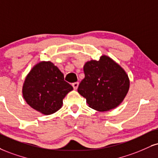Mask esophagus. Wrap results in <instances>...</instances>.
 <instances>
[{"mask_svg": "<svg viewBox=\"0 0 158 158\" xmlns=\"http://www.w3.org/2000/svg\"><path fill=\"white\" fill-rule=\"evenodd\" d=\"M72 86H73L74 90H77L78 88V86H79V82H74L72 84Z\"/></svg>", "mask_w": 158, "mask_h": 158, "instance_id": "esophagus-1", "label": "esophagus"}]
</instances>
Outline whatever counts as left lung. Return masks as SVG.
<instances>
[{"instance_id":"obj_1","label":"left lung","mask_w":158,"mask_h":158,"mask_svg":"<svg viewBox=\"0 0 158 158\" xmlns=\"http://www.w3.org/2000/svg\"><path fill=\"white\" fill-rule=\"evenodd\" d=\"M85 78L78 93L86 98L88 106L100 112L114 109L128 93L130 79L122 68L109 56L103 55L99 60L85 64Z\"/></svg>"}]
</instances>
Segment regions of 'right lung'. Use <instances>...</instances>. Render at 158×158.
I'll use <instances>...</instances> for the list:
<instances>
[{"instance_id": "1", "label": "right lung", "mask_w": 158, "mask_h": 158, "mask_svg": "<svg viewBox=\"0 0 158 158\" xmlns=\"http://www.w3.org/2000/svg\"><path fill=\"white\" fill-rule=\"evenodd\" d=\"M73 87L52 62H40L30 71L23 86V96L33 109L51 115L62 107V100Z\"/></svg>"}]
</instances>
